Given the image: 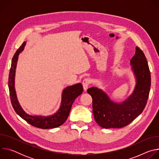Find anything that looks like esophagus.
I'll list each match as a JSON object with an SVG mask.
<instances>
[{
	"mask_svg": "<svg viewBox=\"0 0 159 159\" xmlns=\"http://www.w3.org/2000/svg\"><path fill=\"white\" fill-rule=\"evenodd\" d=\"M89 84H90V80L89 79H85L83 80L82 85H83V88H84V90H86L88 89Z\"/></svg>",
	"mask_w": 159,
	"mask_h": 159,
	"instance_id": "34e87169",
	"label": "esophagus"
}]
</instances>
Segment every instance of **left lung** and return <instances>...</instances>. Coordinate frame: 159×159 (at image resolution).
Here are the masks:
<instances>
[{"instance_id":"8db88e82","label":"left lung","mask_w":159,"mask_h":159,"mask_svg":"<svg viewBox=\"0 0 159 159\" xmlns=\"http://www.w3.org/2000/svg\"><path fill=\"white\" fill-rule=\"evenodd\" d=\"M136 79L133 93L121 103L111 101L107 94L98 87L87 92L93 98V111L96 123L103 128H120L127 126L143 111L148 98L151 76L146 57L139 47L130 60Z\"/></svg>"}]
</instances>
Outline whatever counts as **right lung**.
I'll return each mask as SVG.
<instances>
[{
    "instance_id": "add662e5",
    "label": "right lung",
    "mask_w": 159,
    "mask_h": 159,
    "mask_svg": "<svg viewBox=\"0 0 159 159\" xmlns=\"http://www.w3.org/2000/svg\"><path fill=\"white\" fill-rule=\"evenodd\" d=\"M26 41L22 44L20 48L14 54L11 63V67L9 75L8 86L12 107L17 114L31 125L42 129H50L57 128L63 125L69 117V113L75 99L83 92V87L80 83H78L65 88L61 94V105L55 114L48 116H32L26 112L22 109L17 100L15 90V74L18 56L24 50Z\"/></svg>"
}]
</instances>
